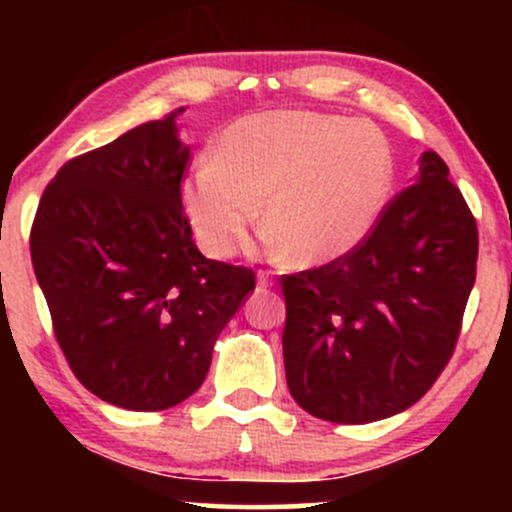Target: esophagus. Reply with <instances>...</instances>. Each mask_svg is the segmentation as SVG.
<instances>
[{"label":"esophagus","mask_w":512,"mask_h":512,"mask_svg":"<svg viewBox=\"0 0 512 512\" xmlns=\"http://www.w3.org/2000/svg\"><path fill=\"white\" fill-rule=\"evenodd\" d=\"M257 286H260V289H272L274 286V276L269 274V272H257Z\"/></svg>","instance_id":"1"}]
</instances>
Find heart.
Here are the masks:
<instances>
[{
	"label": "heart",
	"mask_w": 512,
	"mask_h": 512,
	"mask_svg": "<svg viewBox=\"0 0 512 512\" xmlns=\"http://www.w3.org/2000/svg\"><path fill=\"white\" fill-rule=\"evenodd\" d=\"M392 187V151L378 127L339 115L274 110L240 117L214 161L182 182V207L211 257L233 255L262 214L267 243L322 264L373 231Z\"/></svg>",
	"instance_id": "heart-1"
}]
</instances>
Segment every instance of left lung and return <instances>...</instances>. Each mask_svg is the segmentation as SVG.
<instances>
[{
    "mask_svg": "<svg viewBox=\"0 0 512 512\" xmlns=\"http://www.w3.org/2000/svg\"><path fill=\"white\" fill-rule=\"evenodd\" d=\"M436 151L354 250L286 274L291 397L332 424H368L419 402L448 366L477 279V221Z\"/></svg>",
    "mask_w": 512,
    "mask_h": 512,
    "instance_id": "obj_1",
    "label": "left lung"
}]
</instances>
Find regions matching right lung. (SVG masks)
I'll use <instances>...</instances> for the list:
<instances>
[{"label":"right lung","mask_w":512,"mask_h":512,"mask_svg":"<svg viewBox=\"0 0 512 512\" xmlns=\"http://www.w3.org/2000/svg\"><path fill=\"white\" fill-rule=\"evenodd\" d=\"M185 108L67 161L45 187L31 260L81 385L115 407L161 411L207 378L255 272L207 260L182 211Z\"/></svg>","instance_id":"obj_1"}]
</instances>
